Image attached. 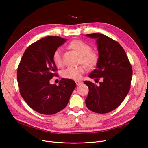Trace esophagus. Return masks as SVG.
I'll return each mask as SVG.
<instances>
[{
  "label": "esophagus",
  "instance_id": "esophagus-1",
  "mask_svg": "<svg viewBox=\"0 0 148 148\" xmlns=\"http://www.w3.org/2000/svg\"><path fill=\"white\" fill-rule=\"evenodd\" d=\"M75 82H76V84L77 85H80L82 84V82L80 81V80H76V81H75Z\"/></svg>",
  "mask_w": 148,
  "mask_h": 148
}]
</instances>
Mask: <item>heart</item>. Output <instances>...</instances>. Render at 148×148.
<instances>
[{"label":"heart","instance_id":"b5f03b06","mask_svg":"<svg viewBox=\"0 0 148 148\" xmlns=\"http://www.w3.org/2000/svg\"><path fill=\"white\" fill-rule=\"evenodd\" d=\"M68 48L73 50L80 55V63H82L89 68L94 66L98 60L97 53L90 51L91 48L88 44L80 40H73L68 45ZM54 63L58 67L63 65L62 58V50L58 48L54 52L53 55ZM86 71V68L84 65L76 67H68L62 71V76L67 79L78 80L82 77V75Z\"/></svg>","mask_w":148,"mask_h":148}]
</instances>
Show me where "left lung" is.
Here are the masks:
<instances>
[{
  "mask_svg": "<svg viewBox=\"0 0 148 148\" xmlns=\"http://www.w3.org/2000/svg\"><path fill=\"white\" fill-rule=\"evenodd\" d=\"M96 39L99 58L96 68L89 75L99 80V86L90 81H84L88 95L85 103L88 109L106 114L116 109L124 100L130 90L132 69L123 48L119 43L100 33L86 34Z\"/></svg>",
  "mask_w": 148,
  "mask_h": 148,
  "instance_id": "8db88e82",
  "label": "left lung"
}]
</instances>
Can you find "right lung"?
<instances>
[{
    "instance_id": "1",
    "label": "right lung",
    "mask_w": 148,
    "mask_h": 148,
    "mask_svg": "<svg viewBox=\"0 0 148 148\" xmlns=\"http://www.w3.org/2000/svg\"><path fill=\"white\" fill-rule=\"evenodd\" d=\"M66 39L48 36L32 43L26 49L17 68V78L21 96L38 112L55 114L64 109L76 87L70 79L62 78L59 85L50 84L56 74L53 53Z\"/></svg>"
}]
</instances>
